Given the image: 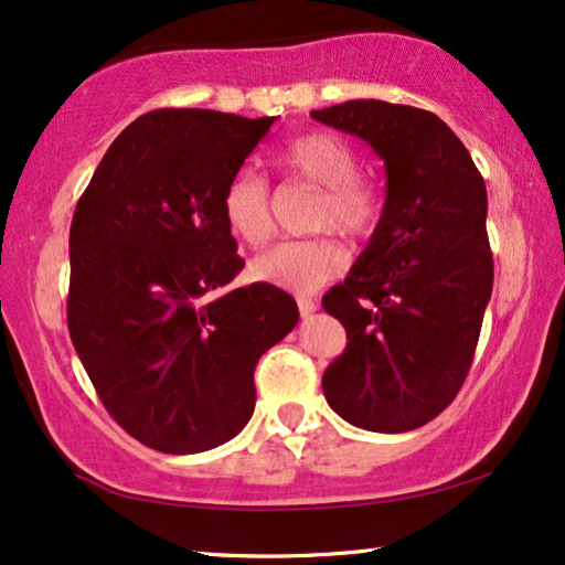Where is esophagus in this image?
<instances>
[{
	"instance_id": "esophagus-1",
	"label": "esophagus",
	"mask_w": 565,
	"mask_h": 565,
	"mask_svg": "<svg viewBox=\"0 0 565 565\" xmlns=\"http://www.w3.org/2000/svg\"><path fill=\"white\" fill-rule=\"evenodd\" d=\"M298 311H300V316H303V319H308V316H313L316 311H319V303H316L313 298H298Z\"/></svg>"
}]
</instances>
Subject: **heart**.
Masks as SVG:
<instances>
[{
    "label": "heart",
    "instance_id": "heart-1",
    "mask_svg": "<svg viewBox=\"0 0 565 565\" xmlns=\"http://www.w3.org/2000/svg\"><path fill=\"white\" fill-rule=\"evenodd\" d=\"M285 172L319 188L311 211L313 228H339L352 238H367L383 215V195L373 182L358 174V153L334 134L296 136L277 151ZM221 215L236 238L262 244L273 231V200L265 177L242 169L226 182ZM347 246L334 234L285 238L252 259L254 280L290 292H311L347 267Z\"/></svg>",
    "mask_w": 565,
    "mask_h": 565
}]
</instances>
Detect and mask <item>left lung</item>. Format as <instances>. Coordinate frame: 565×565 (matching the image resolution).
Returning <instances> with one entry per match:
<instances>
[{
	"mask_svg": "<svg viewBox=\"0 0 565 565\" xmlns=\"http://www.w3.org/2000/svg\"><path fill=\"white\" fill-rule=\"evenodd\" d=\"M311 118L362 138L385 164L381 223L321 300L347 331L323 396L354 427L412 431L458 396L491 300L483 177L447 122L419 107L350 99Z\"/></svg>",
	"mask_w": 565,
	"mask_h": 565,
	"instance_id": "1",
	"label": "left lung"
}]
</instances>
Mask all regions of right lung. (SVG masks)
Masks as SVG:
<instances>
[{"instance_id": "1", "label": "right lung", "mask_w": 565, "mask_h": 565, "mask_svg": "<svg viewBox=\"0 0 565 565\" xmlns=\"http://www.w3.org/2000/svg\"><path fill=\"white\" fill-rule=\"evenodd\" d=\"M275 118L153 110L99 161L68 234V334L99 401L169 455L213 450L254 414V367L298 323L275 285L242 273L221 215L226 182Z\"/></svg>"}]
</instances>
